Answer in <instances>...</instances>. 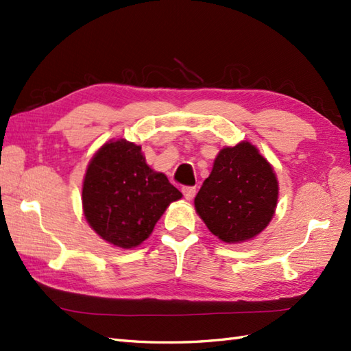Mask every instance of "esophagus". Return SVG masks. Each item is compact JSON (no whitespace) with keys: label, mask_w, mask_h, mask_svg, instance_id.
<instances>
[{"label":"esophagus","mask_w":351,"mask_h":351,"mask_svg":"<svg viewBox=\"0 0 351 351\" xmlns=\"http://www.w3.org/2000/svg\"><path fill=\"white\" fill-rule=\"evenodd\" d=\"M182 195L187 200H191L196 196V187H189V185L187 187H182Z\"/></svg>","instance_id":"1"}]
</instances>
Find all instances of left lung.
Instances as JSON below:
<instances>
[{
  "instance_id": "left-lung-1",
  "label": "left lung",
  "mask_w": 351,
  "mask_h": 351,
  "mask_svg": "<svg viewBox=\"0 0 351 351\" xmlns=\"http://www.w3.org/2000/svg\"><path fill=\"white\" fill-rule=\"evenodd\" d=\"M278 204V180L270 164L249 141L223 147L195 199L196 211L225 243L256 237Z\"/></svg>"
}]
</instances>
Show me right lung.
<instances>
[{"label": "right lung", "instance_id": "obj_1", "mask_svg": "<svg viewBox=\"0 0 351 351\" xmlns=\"http://www.w3.org/2000/svg\"><path fill=\"white\" fill-rule=\"evenodd\" d=\"M181 197L166 175L147 166L141 147L126 140L110 141L96 152L83 184L88 225L122 249L143 243L166 208Z\"/></svg>", "mask_w": 351, "mask_h": 351}]
</instances>
